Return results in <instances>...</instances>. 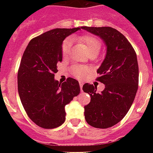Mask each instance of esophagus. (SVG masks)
Returning <instances> with one entry per match:
<instances>
[{
  "mask_svg": "<svg viewBox=\"0 0 153 153\" xmlns=\"http://www.w3.org/2000/svg\"><path fill=\"white\" fill-rule=\"evenodd\" d=\"M79 86H80V88H81V90H82V86H83V82H79Z\"/></svg>",
  "mask_w": 153,
  "mask_h": 153,
  "instance_id": "1",
  "label": "esophagus"
}]
</instances>
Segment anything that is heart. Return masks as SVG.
<instances>
[{
  "instance_id": "heart-1",
  "label": "heart",
  "mask_w": 153,
  "mask_h": 153,
  "mask_svg": "<svg viewBox=\"0 0 153 153\" xmlns=\"http://www.w3.org/2000/svg\"><path fill=\"white\" fill-rule=\"evenodd\" d=\"M78 39L85 46L90 56H96L102 49V42L96 36L91 35H84L79 36ZM71 48V40L69 39H65L62 44V55L63 57H67L69 55ZM88 71V68L82 66H74L72 67V73L77 79H81L84 78Z\"/></svg>"
}]
</instances>
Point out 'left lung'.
I'll list each match as a JSON object with an SVG mask.
<instances>
[{
  "mask_svg": "<svg viewBox=\"0 0 153 153\" xmlns=\"http://www.w3.org/2000/svg\"><path fill=\"white\" fill-rule=\"evenodd\" d=\"M104 41L106 55L97 71V81L105 89L89 83L82 86L91 95V102L84 106L85 119L94 128H107L121 121L133 104L138 89L139 69L137 55L124 35L110 27H82Z\"/></svg>",
  "mask_w": 153,
  "mask_h": 153,
  "instance_id": "1",
  "label": "left lung"
}]
</instances>
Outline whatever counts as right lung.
Listing matches in <instances>:
<instances>
[{"mask_svg":"<svg viewBox=\"0 0 153 153\" xmlns=\"http://www.w3.org/2000/svg\"><path fill=\"white\" fill-rule=\"evenodd\" d=\"M81 29L55 28L35 37L27 44L18 70V92L27 116L44 128L59 127L66 119L65 105L79 95V82L68 78L63 83L55 80L57 63L62 59L66 37Z\"/></svg>","mask_w":153,"mask_h":153,"instance_id":"obj_1","label":"right lung"}]
</instances>
